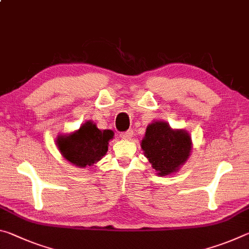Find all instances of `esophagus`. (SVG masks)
<instances>
[{
  "label": "esophagus",
  "instance_id": "1",
  "mask_svg": "<svg viewBox=\"0 0 249 249\" xmlns=\"http://www.w3.org/2000/svg\"><path fill=\"white\" fill-rule=\"evenodd\" d=\"M132 136H133V130L132 129H128V130H126V132L121 133V137L123 138V140H130Z\"/></svg>",
  "mask_w": 249,
  "mask_h": 249
}]
</instances>
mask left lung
Masks as SVG:
<instances>
[{
  "label": "left lung",
  "instance_id": "8db88e82",
  "mask_svg": "<svg viewBox=\"0 0 249 249\" xmlns=\"http://www.w3.org/2000/svg\"><path fill=\"white\" fill-rule=\"evenodd\" d=\"M142 148L160 176L176 172L190 155L191 138L183 130H174L165 122L148 125Z\"/></svg>",
  "mask_w": 249,
  "mask_h": 249
}]
</instances>
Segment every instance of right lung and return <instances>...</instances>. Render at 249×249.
<instances>
[{
	"label": "right lung",
	"instance_id": "obj_1",
	"mask_svg": "<svg viewBox=\"0 0 249 249\" xmlns=\"http://www.w3.org/2000/svg\"><path fill=\"white\" fill-rule=\"evenodd\" d=\"M109 129L100 130L91 121L69 136H59L57 146L61 155L74 166L84 168L103 157L107 151L108 141L113 137Z\"/></svg>",
	"mask_w": 249,
	"mask_h": 249
}]
</instances>
